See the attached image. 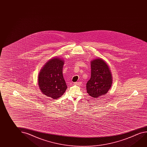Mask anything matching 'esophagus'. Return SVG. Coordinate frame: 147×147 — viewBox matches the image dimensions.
<instances>
[{
  "instance_id": "1",
  "label": "esophagus",
  "mask_w": 147,
  "mask_h": 147,
  "mask_svg": "<svg viewBox=\"0 0 147 147\" xmlns=\"http://www.w3.org/2000/svg\"><path fill=\"white\" fill-rule=\"evenodd\" d=\"M81 84V82H74V85H76V86H80Z\"/></svg>"
}]
</instances>
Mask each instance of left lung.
<instances>
[{
    "mask_svg": "<svg viewBox=\"0 0 147 147\" xmlns=\"http://www.w3.org/2000/svg\"><path fill=\"white\" fill-rule=\"evenodd\" d=\"M91 78L86 84L87 93L95 98L106 95L112 84V75L108 65L101 58L91 61Z\"/></svg>",
    "mask_w": 147,
    "mask_h": 147,
    "instance_id": "obj_1",
    "label": "left lung"
}]
</instances>
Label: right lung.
I'll use <instances>...</instances> for the list:
<instances>
[{
	"mask_svg": "<svg viewBox=\"0 0 147 147\" xmlns=\"http://www.w3.org/2000/svg\"><path fill=\"white\" fill-rule=\"evenodd\" d=\"M64 63L63 58L54 57L45 63L39 73V88L42 94L53 99L60 98L67 89L63 77Z\"/></svg>",
	"mask_w": 147,
	"mask_h": 147,
	"instance_id": "right-lung-1",
	"label": "right lung"
}]
</instances>
